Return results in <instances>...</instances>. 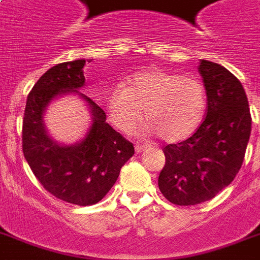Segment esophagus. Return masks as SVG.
Segmentation results:
<instances>
[{"instance_id":"1","label":"esophagus","mask_w":260,"mask_h":260,"mask_svg":"<svg viewBox=\"0 0 260 260\" xmlns=\"http://www.w3.org/2000/svg\"><path fill=\"white\" fill-rule=\"evenodd\" d=\"M135 150H136V152H138V154H140V152H143V151L146 150V147H144V146H139V144H138V146L135 147Z\"/></svg>"}]
</instances>
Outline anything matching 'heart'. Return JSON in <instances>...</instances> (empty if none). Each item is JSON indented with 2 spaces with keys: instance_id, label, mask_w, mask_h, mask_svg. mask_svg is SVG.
<instances>
[{
  "instance_id": "1",
  "label": "heart",
  "mask_w": 260,
  "mask_h": 260,
  "mask_svg": "<svg viewBox=\"0 0 260 260\" xmlns=\"http://www.w3.org/2000/svg\"><path fill=\"white\" fill-rule=\"evenodd\" d=\"M208 108L206 89L201 81L163 69L135 73L128 86L113 87L106 97L110 122L131 132L143 117L146 131L169 143L182 142L197 132Z\"/></svg>"
}]
</instances>
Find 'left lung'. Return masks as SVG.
Returning a JSON list of instances; mask_svg holds the SVG:
<instances>
[{
  "instance_id": "1",
  "label": "left lung",
  "mask_w": 260,
  "mask_h": 260,
  "mask_svg": "<svg viewBox=\"0 0 260 260\" xmlns=\"http://www.w3.org/2000/svg\"><path fill=\"white\" fill-rule=\"evenodd\" d=\"M208 95L206 117L197 132L163 148L166 165L159 174L162 194L175 205L209 201L234 181L244 160L251 135L246 91L231 71L200 60Z\"/></svg>"
}]
</instances>
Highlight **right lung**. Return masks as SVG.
Segmentation results:
<instances>
[{
    "label": "right lung",
    "mask_w": 260,
    "mask_h": 260,
    "mask_svg": "<svg viewBox=\"0 0 260 260\" xmlns=\"http://www.w3.org/2000/svg\"><path fill=\"white\" fill-rule=\"evenodd\" d=\"M86 62L91 59L59 63L46 71L28 94L22 120V152L35 177L52 196L79 206L101 201L135 154L134 144L106 122L105 112L79 91ZM69 93L85 101L92 116L87 135L73 145L55 141L44 124L48 105Z\"/></svg>",
    "instance_id": "right-lung-1"
}]
</instances>
